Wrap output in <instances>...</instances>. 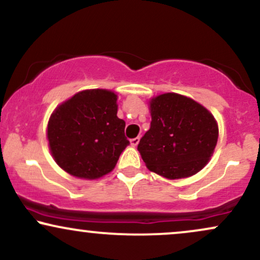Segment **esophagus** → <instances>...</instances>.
<instances>
[{"mask_svg":"<svg viewBox=\"0 0 260 260\" xmlns=\"http://www.w3.org/2000/svg\"><path fill=\"white\" fill-rule=\"evenodd\" d=\"M138 143H139V137H136V138L131 139V144H132L133 147H137V145H138Z\"/></svg>","mask_w":260,"mask_h":260,"instance_id":"esophagus-1","label":"esophagus"}]
</instances>
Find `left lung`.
Listing matches in <instances>:
<instances>
[{"mask_svg": "<svg viewBox=\"0 0 260 260\" xmlns=\"http://www.w3.org/2000/svg\"><path fill=\"white\" fill-rule=\"evenodd\" d=\"M150 112V128L138 144L147 168L170 180L201 171L217 143L219 129L213 115L175 92L154 98Z\"/></svg>", "mask_w": 260, "mask_h": 260, "instance_id": "left-lung-1", "label": "left lung"}]
</instances>
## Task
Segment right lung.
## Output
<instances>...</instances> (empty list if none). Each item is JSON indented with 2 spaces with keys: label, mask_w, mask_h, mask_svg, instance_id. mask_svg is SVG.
I'll use <instances>...</instances> for the list:
<instances>
[{
  "label": "right lung",
  "mask_w": 260,
  "mask_h": 260,
  "mask_svg": "<svg viewBox=\"0 0 260 260\" xmlns=\"http://www.w3.org/2000/svg\"><path fill=\"white\" fill-rule=\"evenodd\" d=\"M117 96L104 89L76 94L59 105L47 126L56 162L68 174L94 180L109 174L129 140L117 117Z\"/></svg>",
  "instance_id": "1"
}]
</instances>
